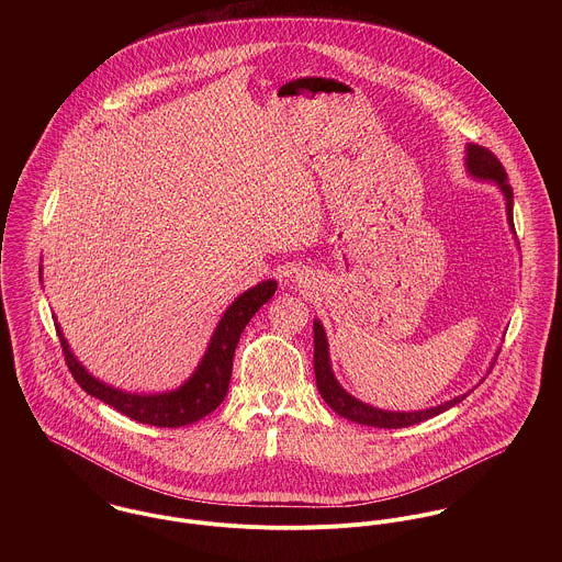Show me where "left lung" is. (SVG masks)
Here are the masks:
<instances>
[{"mask_svg":"<svg viewBox=\"0 0 562 562\" xmlns=\"http://www.w3.org/2000/svg\"><path fill=\"white\" fill-rule=\"evenodd\" d=\"M465 161H468V170L474 177L491 179V181H495L502 188V192L506 196L508 223H510V229H515V225H513V188L508 183V175H506L502 161L497 160V156L493 151H488L486 147H479V145H470L468 147V160ZM314 370H316V385H318L322 398L339 417H346V419L357 422V424L374 426V428H404V426H413V424H419L424 419H430V417L452 408L454 404H459V402L465 398V396H459L454 401L443 402L439 406L424 408V411H413V413L383 411V408H374L370 404H363V402L352 398L348 392L341 390V385L333 376L330 361H328L326 335H324V328H322V324L318 321L314 322Z\"/></svg>","mask_w":562,"mask_h":562,"instance_id":"8db88e82","label":"left lung"}]
</instances>
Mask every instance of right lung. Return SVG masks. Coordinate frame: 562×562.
Instances as JSON below:
<instances>
[{
    "label": "right lung",
    "instance_id": "right-lung-1",
    "mask_svg": "<svg viewBox=\"0 0 562 562\" xmlns=\"http://www.w3.org/2000/svg\"><path fill=\"white\" fill-rule=\"evenodd\" d=\"M274 290H277V281H261L259 285L250 288L248 292L238 296L218 322L212 335V341L207 346V352L201 366L196 368V372L179 390L170 394L138 396V394H127L110 385H103L78 363L58 324H56V330L60 337V346H63V355L69 366V372L74 374V379L78 381V385L86 394L114 406L116 411H121L123 415L140 424L177 428L205 417L225 401L229 381H232L234 352L240 341L241 330L255 316V312L274 296Z\"/></svg>",
    "mask_w": 562,
    "mask_h": 562
}]
</instances>
